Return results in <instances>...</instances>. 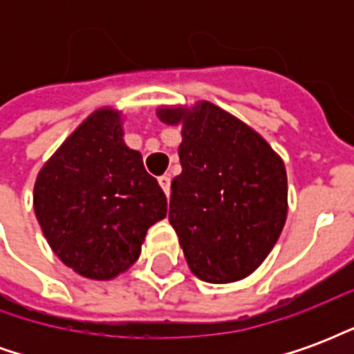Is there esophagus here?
Instances as JSON below:
<instances>
[{
	"mask_svg": "<svg viewBox=\"0 0 354 354\" xmlns=\"http://www.w3.org/2000/svg\"><path fill=\"white\" fill-rule=\"evenodd\" d=\"M159 185L162 187V192L169 195L170 193V176L169 174H162V176H159Z\"/></svg>",
	"mask_w": 354,
	"mask_h": 354,
	"instance_id": "34e87169",
	"label": "esophagus"
}]
</instances>
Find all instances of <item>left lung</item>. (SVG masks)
Returning <instances> with one entry per match:
<instances>
[{"instance_id":"1","label":"left lung","mask_w":354,"mask_h":354,"mask_svg":"<svg viewBox=\"0 0 354 354\" xmlns=\"http://www.w3.org/2000/svg\"><path fill=\"white\" fill-rule=\"evenodd\" d=\"M182 124V174L170 185L169 222L201 281L223 284L256 271L288 212L284 162L248 124L210 102L159 108Z\"/></svg>"}]
</instances>
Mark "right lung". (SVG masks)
<instances>
[{
    "mask_svg": "<svg viewBox=\"0 0 354 354\" xmlns=\"http://www.w3.org/2000/svg\"><path fill=\"white\" fill-rule=\"evenodd\" d=\"M34 210L64 266L109 281L138 260L147 230L167 216V197L123 142L121 113L102 108L43 165Z\"/></svg>",
    "mask_w": 354,
    "mask_h": 354,
    "instance_id": "right-lung-1",
    "label": "right lung"
}]
</instances>
